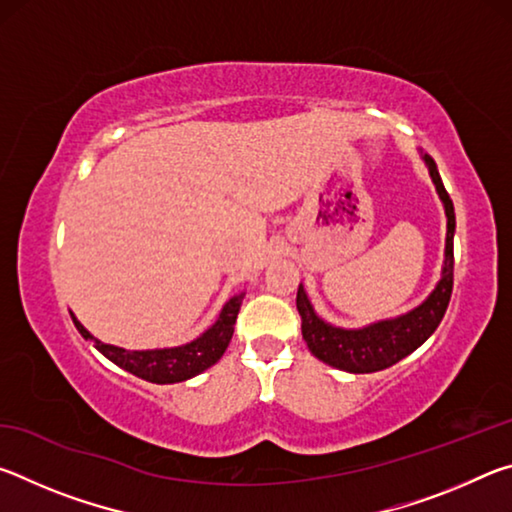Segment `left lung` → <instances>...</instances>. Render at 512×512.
Segmentation results:
<instances>
[{"mask_svg": "<svg viewBox=\"0 0 512 512\" xmlns=\"http://www.w3.org/2000/svg\"><path fill=\"white\" fill-rule=\"evenodd\" d=\"M429 173L436 183L440 198L445 203L447 212V248H445V268L443 280L433 289L431 296L422 302L418 309L409 311L406 316L395 320H381V323L370 325L366 329H341L332 327L320 320L302 287H298L296 307L302 320V339L314 357L329 363V366L348 370V372H377L391 368L393 363L402 361L406 354L418 350L420 345L436 332V327L443 320L449 298H452L454 287V203L449 198L447 189L440 180L436 162L429 155L427 158Z\"/></svg>", "mask_w": 512, "mask_h": 512, "instance_id": "1", "label": "left lung"}]
</instances>
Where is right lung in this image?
<instances>
[{"label":"right lung","mask_w":512,"mask_h":512,"mask_svg":"<svg viewBox=\"0 0 512 512\" xmlns=\"http://www.w3.org/2000/svg\"><path fill=\"white\" fill-rule=\"evenodd\" d=\"M241 300H244V296L232 298L228 305L223 307L219 320H216L203 336H198L196 341L187 345H180V348L131 352L115 348V345L101 343L97 339H94V348H97L103 357H108L112 363H117L119 368L133 372V375L146 381H153V384H176V381H185L198 375V372L214 366V363L223 357V352L232 339V332H235ZM72 320L76 329L83 334V339H92V334L79 323V320L74 316Z\"/></svg>","instance_id":"obj_1"}]
</instances>
